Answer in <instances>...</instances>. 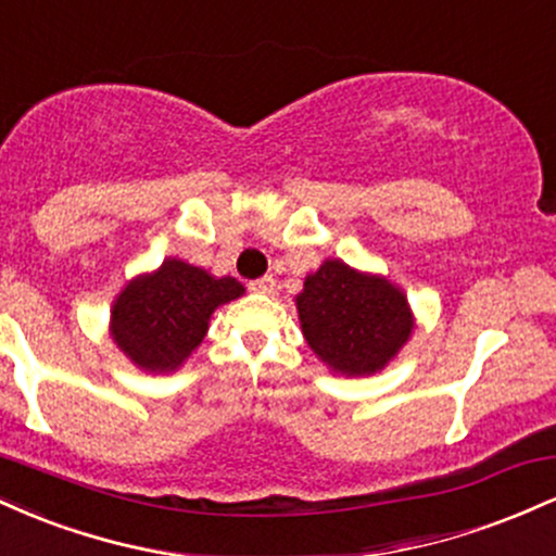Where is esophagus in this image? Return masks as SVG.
Here are the masks:
<instances>
[{"label": "esophagus", "mask_w": 556, "mask_h": 556, "mask_svg": "<svg viewBox=\"0 0 556 556\" xmlns=\"http://www.w3.org/2000/svg\"><path fill=\"white\" fill-rule=\"evenodd\" d=\"M248 290L258 292V295H271V292L277 290V282H274V277H261V279H253V282H248Z\"/></svg>", "instance_id": "34e87169"}]
</instances>
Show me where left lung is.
<instances>
[{
	"mask_svg": "<svg viewBox=\"0 0 556 556\" xmlns=\"http://www.w3.org/2000/svg\"><path fill=\"white\" fill-rule=\"evenodd\" d=\"M298 314L311 350L348 376L384 368L413 331L405 295L342 261H327L305 279Z\"/></svg>",
	"mask_w": 556,
	"mask_h": 556,
	"instance_id": "1",
	"label": "left lung"
}]
</instances>
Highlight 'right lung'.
Instances as JSON below:
<instances>
[{"instance_id":"add662e5","label":"right lung","mask_w":556,"mask_h":556,"mask_svg":"<svg viewBox=\"0 0 556 556\" xmlns=\"http://www.w3.org/2000/svg\"><path fill=\"white\" fill-rule=\"evenodd\" d=\"M240 295L238 279H214L167 258L156 274L125 287L112 311V337L136 366L172 371L201 344L214 308Z\"/></svg>"}]
</instances>
